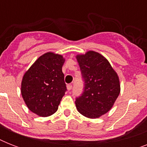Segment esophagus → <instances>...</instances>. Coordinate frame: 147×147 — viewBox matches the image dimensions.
Instances as JSON below:
<instances>
[{
	"instance_id": "34e87169",
	"label": "esophagus",
	"mask_w": 147,
	"mask_h": 147,
	"mask_svg": "<svg viewBox=\"0 0 147 147\" xmlns=\"http://www.w3.org/2000/svg\"><path fill=\"white\" fill-rule=\"evenodd\" d=\"M71 88H72V85H71V84H69V85H67V89L69 90V91H70V90L71 89Z\"/></svg>"
}]
</instances>
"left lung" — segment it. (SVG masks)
Segmentation results:
<instances>
[{
  "label": "left lung",
  "mask_w": 147,
  "mask_h": 147,
  "mask_svg": "<svg viewBox=\"0 0 147 147\" xmlns=\"http://www.w3.org/2000/svg\"><path fill=\"white\" fill-rule=\"evenodd\" d=\"M76 58L85 81L82 95L76 100V108L88 118H98L111 109L121 92L118 75L98 52L87 51Z\"/></svg>",
  "instance_id": "8db88e82"
}]
</instances>
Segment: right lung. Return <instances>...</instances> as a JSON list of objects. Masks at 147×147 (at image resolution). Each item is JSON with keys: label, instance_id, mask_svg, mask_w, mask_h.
<instances>
[{"label": "right lung", "instance_id": "add662e5", "mask_svg": "<svg viewBox=\"0 0 147 147\" xmlns=\"http://www.w3.org/2000/svg\"><path fill=\"white\" fill-rule=\"evenodd\" d=\"M62 55L48 52L40 55L24 73L22 97L29 110L42 117L57 111L66 87L62 68Z\"/></svg>", "mask_w": 147, "mask_h": 147}]
</instances>
